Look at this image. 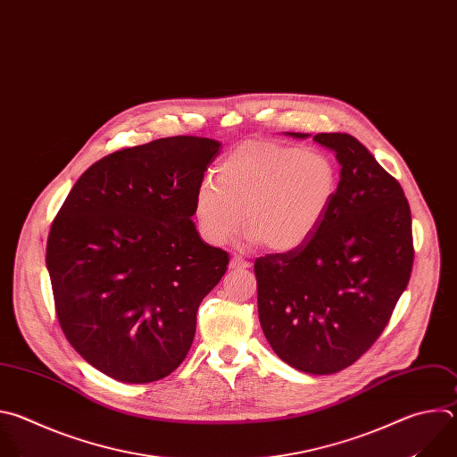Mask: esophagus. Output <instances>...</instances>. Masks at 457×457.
<instances>
[{
  "mask_svg": "<svg viewBox=\"0 0 457 457\" xmlns=\"http://www.w3.org/2000/svg\"><path fill=\"white\" fill-rule=\"evenodd\" d=\"M248 266H250V261L245 259V257H241V255H234V257L230 259V268H232V270H245V268H248Z\"/></svg>",
  "mask_w": 457,
  "mask_h": 457,
  "instance_id": "34e87169",
  "label": "esophagus"
}]
</instances>
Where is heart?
I'll use <instances>...</instances> for the list:
<instances>
[{
	"instance_id": "b5f03b06",
	"label": "heart",
	"mask_w": 457,
	"mask_h": 457,
	"mask_svg": "<svg viewBox=\"0 0 457 457\" xmlns=\"http://www.w3.org/2000/svg\"><path fill=\"white\" fill-rule=\"evenodd\" d=\"M338 187L333 160L317 149L246 140L216 165V184L202 181L195 214L216 245L246 223L252 239L276 252L304 245L328 216Z\"/></svg>"
}]
</instances>
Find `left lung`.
<instances>
[{
    "label": "left lung",
    "mask_w": 457,
    "mask_h": 457,
    "mask_svg": "<svg viewBox=\"0 0 457 457\" xmlns=\"http://www.w3.org/2000/svg\"><path fill=\"white\" fill-rule=\"evenodd\" d=\"M313 140L342 167L333 205L304 245L257 257L253 271L271 349L303 373L333 375L377 342L407 288L412 220L398 179L366 145L347 133Z\"/></svg>",
    "instance_id": "1"
}]
</instances>
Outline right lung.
Wrapping results in <instances>:
<instances>
[{
    "mask_svg": "<svg viewBox=\"0 0 457 457\" xmlns=\"http://www.w3.org/2000/svg\"><path fill=\"white\" fill-rule=\"evenodd\" d=\"M221 144L169 137L91 165L52 221L46 268L71 347L126 384L169 377L187 356L204 297L228 253L207 245L195 198Z\"/></svg>",
    "mask_w": 457,
    "mask_h": 457,
    "instance_id": "right-lung-1",
    "label": "right lung"
}]
</instances>
